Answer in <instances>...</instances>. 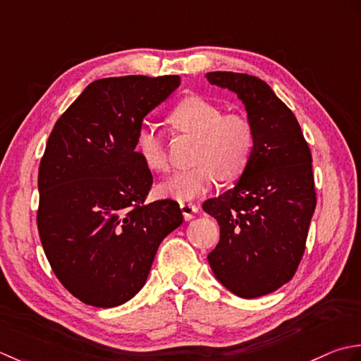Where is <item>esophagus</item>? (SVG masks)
Listing matches in <instances>:
<instances>
[{"label":"esophagus","mask_w":361,"mask_h":361,"mask_svg":"<svg viewBox=\"0 0 361 361\" xmlns=\"http://www.w3.org/2000/svg\"><path fill=\"white\" fill-rule=\"evenodd\" d=\"M180 210H182L183 218H185L187 221H190V219L195 216V213L200 210V207H197V205H195V204H191V202H180Z\"/></svg>","instance_id":"esophagus-1"}]
</instances>
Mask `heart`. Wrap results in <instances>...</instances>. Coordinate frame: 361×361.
Masks as SVG:
<instances>
[{
	"label": "heart",
	"instance_id": "obj_1",
	"mask_svg": "<svg viewBox=\"0 0 361 361\" xmlns=\"http://www.w3.org/2000/svg\"><path fill=\"white\" fill-rule=\"evenodd\" d=\"M168 120L173 128L197 138L193 154L196 165L161 183V195L190 201L209 191L219 179L231 182L245 173L255 145L252 124L245 116L223 115V110L207 99L188 98L171 110ZM135 149L149 170H170L165 142L156 128L138 129Z\"/></svg>",
	"mask_w": 361,
	"mask_h": 361
}]
</instances>
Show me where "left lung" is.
Here are the masks:
<instances>
[{
	"label": "left lung",
	"mask_w": 361,
	"mask_h": 361,
	"mask_svg": "<svg viewBox=\"0 0 361 361\" xmlns=\"http://www.w3.org/2000/svg\"><path fill=\"white\" fill-rule=\"evenodd\" d=\"M205 78L237 93L255 137L235 187L202 205L219 226V243L207 260L233 294L264 296L291 281L305 251L316 207L310 148L296 116L264 80L232 71Z\"/></svg>",
	"instance_id": "1"
}]
</instances>
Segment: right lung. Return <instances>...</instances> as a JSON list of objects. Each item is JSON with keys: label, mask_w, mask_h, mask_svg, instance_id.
<instances>
[{"label": "right lung", "mask_w": 361, "mask_h": 361, "mask_svg": "<svg viewBox=\"0 0 361 361\" xmlns=\"http://www.w3.org/2000/svg\"><path fill=\"white\" fill-rule=\"evenodd\" d=\"M179 85V76L94 80L48 138L37 227L54 274L84 304L134 298L161 240L183 221L173 200L145 202L152 174L135 151L145 116Z\"/></svg>", "instance_id": "add662e5"}]
</instances>
